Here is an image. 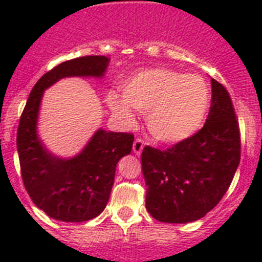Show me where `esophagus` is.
<instances>
[{"label": "esophagus", "mask_w": 262, "mask_h": 262, "mask_svg": "<svg viewBox=\"0 0 262 262\" xmlns=\"http://www.w3.org/2000/svg\"><path fill=\"white\" fill-rule=\"evenodd\" d=\"M143 150V141L142 140H136L133 143V151L136 155H141Z\"/></svg>", "instance_id": "1"}]
</instances>
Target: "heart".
<instances>
[{"label": "heart", "instance_id": "1", "mask_svg": "<svg viewBox=\"0 0 262 262\" xmlns=\"http://www.w3.org/2000/svg\"><path fill=\"white\" fill-rule=\"evenodd\" d=\"M107 102L122 122L133 124L137 111L146 115V125L155 140L179 143L201 128L210 93L200 75L152 68L137 73L122 84L121 98L110 94Z\"/></svg>", "mask_w": 262, "mask_h": 262}]
</instances>
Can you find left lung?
<instances>
[{"label":"left lung","instance_id":"obj_1","mask_svg":"<svg viewBox=\"0 0 262 262\" xmlns=\"http://www.w3.org/2000/svg\"><path fill=\"white\" fill-rule=\"evenodd\" d=\"M204 128L160 151L146 146L141 155L146 209L159 222L188 223L216 206L240 162V136L227 90L215 79Z\"/></svg>","mask_w":262,"mask_h":262}]
</instances>
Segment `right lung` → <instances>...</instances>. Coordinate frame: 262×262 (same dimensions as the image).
<instances>
[{
	"instance_id": "add662e5",
	"label": "right lung",
	"mask_w": 262,
	"mask_h": 262,
	"mask_svg": "<svg viewBox=\"0 0 262 262\" xmlns=\"http://www.w3.org/2000/svg\"><path fill=\"white\" fill-rule=\"evenodd\" d=\"M110 58L84 56L65 61L41 77L19 120L16 148L20 171L34 204L61 222H87L107 206L119 160L132 151L134 137L99 128L74 157L53 154L37 130L44 91L62 78H103Z\"/></svg>"
}]
</instances>
